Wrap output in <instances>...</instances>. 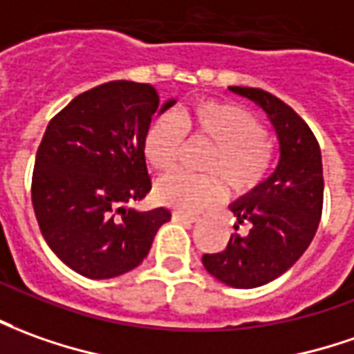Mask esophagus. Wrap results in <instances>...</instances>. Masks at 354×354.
<instances>
[{
  "instance_id": "1",
  "label": "esophagus",
  "mask_w": 354,
  "mask_h": 354,
  "mask_svg": "<svg viewBox=\"0 0 354 354\" xmlns=\"http://www.w3.org/2000/svg\"><path fill=\"white\" fill-rule=\"evenodd\" d=\"M171 218L173 221H181V223H194V221H198V216H191V214H185V212H173Z\"/></svg>"
}]
</instances>
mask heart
Returning a JSON list of instances; mask_svg holds the SVG:
<instances>
[{"label": "heart", "instance_id": "heart-1", "mask_svg": "<svg viewBox=\"0 0 354 354\" xmlns=\"http://www.w3.org/2000/svg\"><path fill=\"white\" fill-rule=\"evenodd\" d=\"M185 136L214 145L204 162L208 177L175 171L153 187L163 206L196 212L218 202L223 183L235 194H247L268 179L275 165V146L266 136L262 121L245 107L201 100L191 107L153 119L145 135V158L156 171L173 169L185 146Z\"/></svg>", "mask_w": 354, "mask_h": 354}]
</instances>
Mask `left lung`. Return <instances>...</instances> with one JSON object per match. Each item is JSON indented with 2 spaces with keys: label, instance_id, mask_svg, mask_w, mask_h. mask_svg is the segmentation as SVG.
Returning a JSON list of instances; mask_svg holds the SVG:
<instances>
[{
  "label": "left lung",
  "instance_id": "1",
  "mask_svg": "<svg viewBox=\"0 0 354 354\" xmlns=\"http://www.w3.org/2000/svg\"><path fill=\"white\" fill-rule=\"evenodd\" d=\"M252 100L274 123L281 158L274 175L231 204L239 227L227 247L202 256V264L221 283L252 289L274 281L304 254L322 218V152L310 127L293 107L262 88L229 86Z\"/></svg>",
  "mask_w": 354,
  "mask_h": 354
}]
</instances>
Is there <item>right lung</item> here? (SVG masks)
Segmentation results:
<instances>
[{"label":"right lung","instance_id":"obj_1","mask_svg":"<svg viewBox=\"0 0 354 354\" xmlns=\"http://www.w3.org/2000/svg\"><path fill=\"white\" fill-rule=\"evenodd\" d=\"M160 107L152 84L111 80L86 90L50 121L36 152L32 206L48 247L90 279L140 264L171 212L127 208L152 189L145 135Z\"/></svg>","mask_w":354,"mask_h":354}]
</instances>
